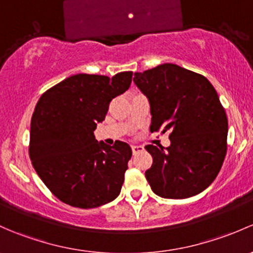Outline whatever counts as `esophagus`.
<instances>
[{"label":"esophagus","instance_id":"1","mask_svg":"<svg viewBox=\"0 0 253 253\" xmlns=\"http://www.w3.org/2000/svg\"><path fill=\"white\" fill-rule=\"evenodd\" d=\"M142 150H143L142 145H132V151H133V154H138Z\"/></svg>","mask_w":253,"mask_h":253}]
</instances>
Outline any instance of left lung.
<instances>
[{
    "label": "left lung",
    "instance_id": "8db88e82",
    "mask_svg": "<svg viewBox=\"0 0 253 253\" xmlns=\"http://www.w3.org/2000/svg\"><path fill=\"white\" fill-rule=\"evenodd\" d=\"M133 81L150 104V131H169L171 145L149 144L153 165L145 172L151 190L165 199L198 195L216 179L227 154L228 119L205 76L166 63Z\"/></svg>",
    "mask_w": 253,
    "mask_h": 253
}]
</instances>
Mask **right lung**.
I'll use <instances>...</instances> for the list:
<instances>
[{
	"label": "right lung",
	"mask_w": 253,
	"mask_h": 253,
	"mask_svg": "<svg viewBox=\"0 0 253 253\" xmlns=\"http://www.w3.org/2000/svg\"><path fill=\"white\" fill-rule=\"evenodd\" d=\"M132 71L103 75L78 74L41 95L31 118L29 155L46 187L60 201L94 209L115 200L132 150L116 140L97 142L111 99L129 88Z\"/></svg>",
	"instance_id": "1"
}]
</instances>
